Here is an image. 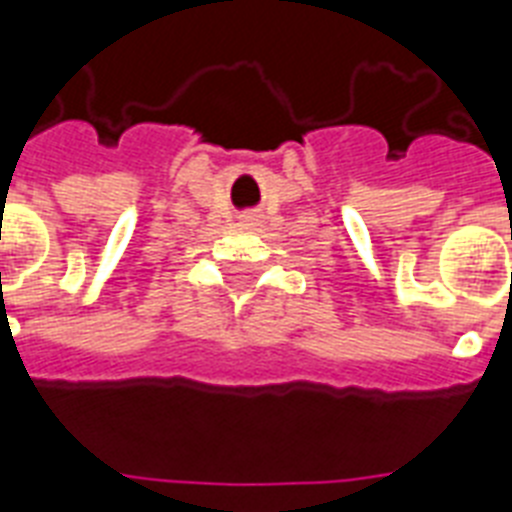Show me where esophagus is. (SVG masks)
I'll list each match as a JSON object with an SVG mask.
<instances>
[{
    "mask_svg": "<svg viewBox=\"0 0 512 512\" xmlns=\"http://www.w3.org/2000/svg\"><path fill=\"white\" fill-rule=\"evenodd\" d=\"M242 223H244V226H252V223H255V215H244Z\"/></svg>",
    "mask_w": 512,
    "mask_h": 512,
    "instance_id": "obj_1",
    "label": "esophagus"
}]
</instances>
